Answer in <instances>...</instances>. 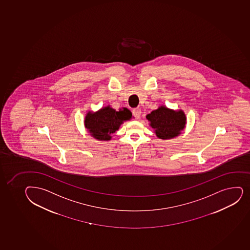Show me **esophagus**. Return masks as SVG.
<instances>
[{"label":"esophagus","mask_w":250,"mask_h":250,"mask_svg":"<svg viewBox=\"0 0 250 250\" xmlns=\"http://www.w3.org/2000/svg\"><path fill=\"white\" fill-rule=\"evenodd\" d=\"M132 112H133V115H134V117L136 119H139L141 116L142 111L140 108H134L132 111Z\"/></svg>","instance_id":"34e87169"}]
</instances>
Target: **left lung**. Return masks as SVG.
Segmentation results:
<instances>
[{"label": "left lung", "mask_w": 250, "mask_h": 250, "mask_svg": "<svg viewBox=\"0 0 250 250\" xmlns=\"http://www.w3.org/2000/svg\"><path fill=\"white\" fill-rule=\"evenodd\" d=\"M146 118L157 138L164 140L179 136L186 128V116L183 110L175 111L166 105H160L147 114Z\"/></svg>", "instance_id": "8db88e82"}]
</instances>
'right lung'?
Returning a JSON list of instances; mask_svg holds the SVG:
<instances>
[{"label":"right lung","mask_w":250,"mask_h":250,"mask_svg":"<svg viewBox=\"0 0 250 250\" xmlns=\"http://www.w3.org/2000/svg\"><path fill=\"white\" fill-rule=\"evenodd\" d=\"M129 109L123 107L116 111L108 105L96 112L88 111L84 118V126L91 136L99 141H109L125 121L131 120Z\"/></svg>","instance_id":"obj_1"}]
</instances>
